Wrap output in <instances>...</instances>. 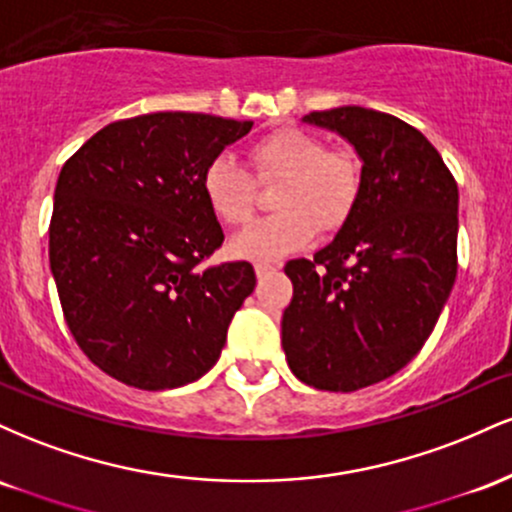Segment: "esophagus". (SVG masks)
Returning <instances> with one entry per match:
<instances>
[{"label":"esophagus","mask_w":512,"mask_h":512,"mask_svg":"<svg viewBox=\"0 0 512 512\" xmlns=\"http://www.w3.org/2000/svg\"><path fill=\"white\" fill-rule=\"evenodd\" d=\"M276 272V267L274 264H255V274H257V279H267V276H272Z\"/></svg>","instance_id":"1"}]
</instances>
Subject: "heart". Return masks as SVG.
I'll use <instances>...</instances> for the list:
<instances>
[{
	"label": "heart",
	"instance_id": "1",
	"mask_svg": "<svg viewBox=\"0 0 512 512\" xmlns=\"http://www.w3.org/2000/svg\"><path fill=\"white\" fill-rule=\"evenodd\" d=\"M250 161L260 182L284 180L274 195L276 216L262 219L228 243L233 257L269 264L305 248L317 231L332 233L356 207L361 168L351 154L327 151L313 132L284 127L250 146ZM202 192L214 216L240 226L252 216L257 185L233 156H216L202 173Z\"/></svg>",
	"mask_w": 512,
	"mask_h": 512
}]
</instances>
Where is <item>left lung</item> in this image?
<instances>
[{
  "instance_id": "8db88e82",
  "label": "left lung",
  "mask_w": 512,
  "mask_h": 512,
  "mask_svg": "<svg viewBox=\"0 0 512 512\" xmlns=\"http://www.w3.org/2000/svg\"><path fill=\"white\" fill-rule=\"evenodd\" d=\"M354 146L356 207L313 260H291L281 346L298 380L354 392L421 351L457 276V182L433 144L395 115L344 105L303 117Z\"/></svg>"
}]
</instances>
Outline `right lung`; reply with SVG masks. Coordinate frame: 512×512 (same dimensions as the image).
<instances>
[{"label":"right lung","mask_w":512,"mask_h":512,"mask_svg":"<svg viewBox=\"0 0 512 512\" xmlns=\"http://www.w3.org/2000/svg\"><path fill=\"white\" fill-rule=\"evenodd\" d=\"M250 129V120L149 113L103 127L62 166L50 269L76 344L120 383L173 390L219 361L255 269H197L223 243L202 173Z\"/></svg>","instance_id":"right-lung-1"}]
</instances>
